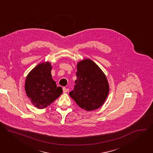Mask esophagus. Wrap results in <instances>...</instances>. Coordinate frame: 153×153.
<instances>
[{"mask_svg":"<svg viewBox=\"0 0 153 153\" xmlns=\"http://www.w3.org/2000/svg\"><path fill=\"white\" fill-rule=\"evenodd\" d=\"M68 91H69V89H68V88H65V87H64V88H63V92L64 93H66L68 92Z\"/></svg>","mask_w":153,"mask_h":153,"instance_id":"34e87169","label":"esophagus"}]
</instances>
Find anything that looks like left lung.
Listing matches in <instances>:
<instances>
[{"instance_id": "8db88e82", "label": "left lung", "mask_w": 153, "mask_h": 153, "mask_svg": "<svg viewBox=\"0 0 153 153\" xmlns=\"http://www.w3.org/2000/svg\"><path fill=\"white\" fill-rule=\"evenodd\" d=\"M77 79L70 97L83 110L90 111L100 108L106 100L110 86L107 78L98 65L90 59L77 64Z\"/></svg>"}]
</instances>
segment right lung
Masks as SVG:
<instances>
[{
  "instance_id": "1",
  "label": "right lung",
  "mask_w": 153,
  "mask_h": 153,
  "mask_svg": "<svg viewBox=\"0 0 153 153\" xmlns=\"http://www.w3.org/2000/svg\"><path fill=\"white\" fill-rule=\"evenodd\" d=\"M50 62L38 64L27 75L25 82V90L32 104L37 108L43 109L49 106L62 93L61 87H57L53 79Z\"/></svg>"
}]
</instances>
